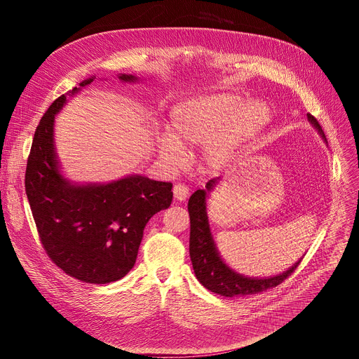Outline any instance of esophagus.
Instances as JSON below:
<instances>
[{
    "instance_id": "1",
    "label": "esophagus",
    "mask_w": 359,
    "mask_h": 359,
    "mask_svg": "<svg viewBox=\"0 0 359 359\" xmlns=\"http://www.w3.org/2000/svg\"><path fill=\"white\" fill-rule=\"evenodd\" d=\"M173 195H175V199L176 201H186L187 196H189V187H187L186 184H182V183H177L175 184L173 187Z\"/></svg>"
}]
</instances>
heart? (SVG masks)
Masks as SVG:
<instances>
[{"label": "heart", "mask_w": 359, "mask_h": 359, "mask_svg": "<svg viewBox=\"0 0 359 359\" xmlns=\"http://www.w3.org/2000/svg\"><path fill=\"white\" fill-rule=\"evenodd\" d=\"M271 121V109L259 100L244 103L231 93H212L176 103L168 113V134L157 140L167 164L180 165L189 148H202V163L210 168L227 165L240 147Z\"/></svg>", "instance_id": "obj_1"}]
</instances>
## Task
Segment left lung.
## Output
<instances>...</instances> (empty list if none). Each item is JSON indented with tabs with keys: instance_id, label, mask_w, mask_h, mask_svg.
I'll return each mask as SVG.
<instances>
[{
	"instance_id": "8db88e82",
	"label": "left lung",
	"mask_w": 359,
	"mask_h": 359,
	"mask_svg": "<svg viewBox=\"0 0 359 359\" xmlns=\"http://www.w3.org/2000/svg\"><path fill=\"white\" fill-rule=\"evenodd\" d=\"M309 122L316 128L320 137L326 141V135L318 125L317 119L307 113ZM218 179H211L206 183L205 189H198L187 203V211L191 217V238H189V253L195 275L201 284L210 290L211 292L219 294L222 297H236V295H253L266 290H271L282 284L301 263L297 260L292 266L282 273L266 278H253L244 276L234 269H231L227 263L222 260L217 244L212 238L208 214H206V199L208 194L214 191Z\"/></svg>"
}]
</instances>
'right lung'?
I'll use <instances>...</instances> for the list:
<instances>
[{
    "mask_svg": "<svg viewBox=\"0 0 359 359\" xmlns=\"http://www.w3.org/2000/svg\"><path fill=\"white\" fill-rule=\"evenodd\" d=\"M81 81L69 96L90 86ZM122 83H137L119 74ZM67 103L56 99L36 128L26 168V195L43 249L56 266L88 284H109L135 265L149 218L172 203L173 184L141 175L110 183H74L61 173L55 149L56 113Z\"/></svg>",
    "mask_w": 359,
    "mask_h": 359,
    "instance_id": "right-lung-1",
    "label": "right lung"
}]
</instances>
